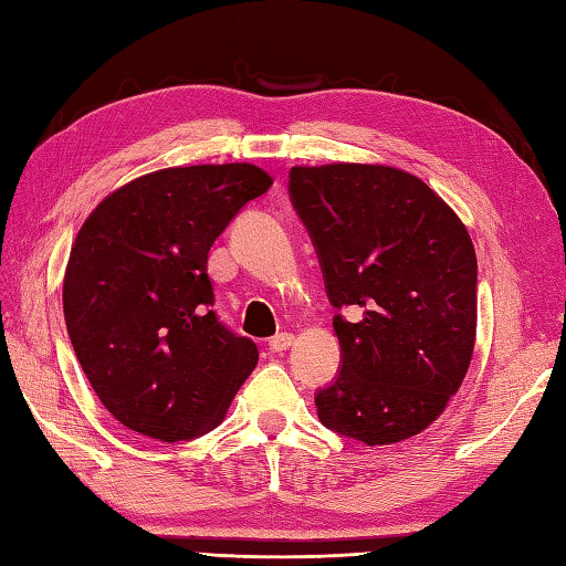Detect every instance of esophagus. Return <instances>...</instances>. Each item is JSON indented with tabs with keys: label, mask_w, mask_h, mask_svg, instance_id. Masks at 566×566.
I'll return each mask as SVG.
<instances>
[{
	"label": "esophagus",
	"mask_w": 566,
	"mask_h": 566,
	"mask_svg": "<svg viewBox=\"0 0 566 566\" xmlns=\"http://www.w3.org/2000/svg\"><path fill=\"white\" fill-rule=\"evenodd\" d=\"M292 345H294L292 333H276L274 338H270V350L272 353H284V350H290Z\"/></svg>",
	"instance_id": "esophagus-1"
}]
</instances>
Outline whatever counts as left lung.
<instances>
[{"mask_svg": "<svg viewBox=\"0 0 566 566\" xmlns=\"http://www.w3.org/2000/svg\"><path fill=\"white\" fill-rule=\"evenodd\" d=\"M290 199L316 248L340 371L321 423L375 448L418 436L462 387L476 338V255L423 179L387 165L292 167Z\"/></svg>", "mask_w": 566, "mask_h": 566, "instance_id": "obj_1", "label": "left lung"}]
</instances>
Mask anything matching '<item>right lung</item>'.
<instances>
[{
    "label": "right lung",
    "mask_w": 566,
    "mask_h": 566,
    "mask_svg": "<svg viewBox=\"0 0 566 566\" xmlns=\"http://www.w3.org/2000/svg\"><path fill=\"white\" fill-rule=\"evenodd\" d=\"M272 177L248 163L167 167L106 197L72 243L63 308L94 394L163 442L221 423L258 347L213 314L209 250Z\"/></svg>",
    "instance_id": "1"
}]
</instances>
